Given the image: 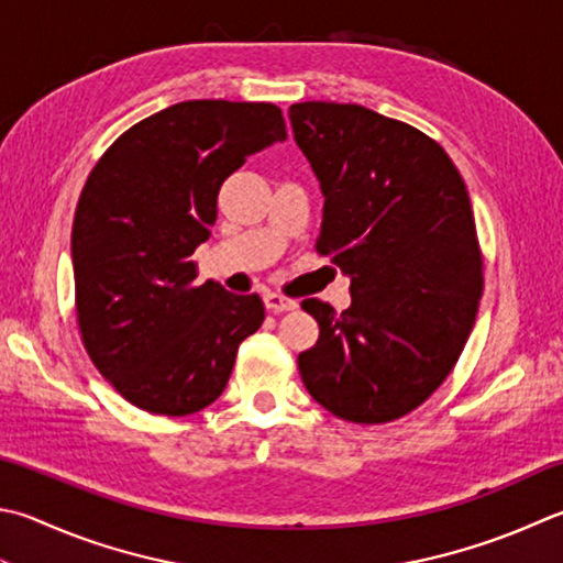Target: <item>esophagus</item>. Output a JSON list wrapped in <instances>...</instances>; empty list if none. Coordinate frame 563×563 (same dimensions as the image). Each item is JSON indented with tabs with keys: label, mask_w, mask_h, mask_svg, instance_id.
<instances>
[{
	"label": "esophagus",
	"mask_w": 563,
	"mask_h": 563,
	"mask_svg": "<svg viewBox=\"0 0 563 563\" xmlns=\"http://www.w3.org/2000/svg\"><path fill=\"white\" fill-rule=\"evenodd\" d=\"M264 306H267L272 313H284V311H294L296 301L286 299V296H282V294L269 291V294H264Z\"/></svg>",
	"instance_id": "1"
}]
</instances>
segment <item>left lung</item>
I'll use <instances>...</instances> for the list:
<instances>
[{
  "label": "left lung",
  "mask_w": 563,
  "mask_h": 563,
  "mask_svg": "<svg viewBox=\"0 0 563 563\" xmlns=\"http://www.w3.org/2000/svg\"><path fill=\"white\" fill-rule=\"evenodd\" d=\"M289 120L325 198L316 252L353 296L343 313L301 301L321 328L301 379L343 421L401 419L451 375L478 313L468 190L437 140L363 104L299 102Z\"/></svg>",
  "instance_id": "8db88e82"
}]
</instances>
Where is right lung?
Returning a JSON list of instances; mask_svg holds the SVG:
<instances>
[{
	"instance_id": "1",
	"label": "right lung",
	"mask_w": 563,
	"mask_h": 563,
	"mask_svg": "<svg viewBox=\"0 0 563 563\" xmlns=\"http://www.w3.org/2000/svg\"><path fill=\"white\" fill-rule=\"evenodd\" d=\"M284 140L277 104L188 100L130 126L95 164L70 235L76 316L92 365L130 405L186 417L225 389L264 303L196 284L190 254L216 225L222 181Z\"/></svg>"
}]
</instances>
